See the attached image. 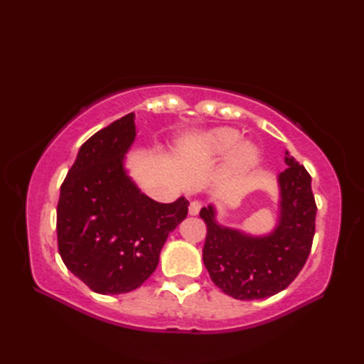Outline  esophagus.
<instances>
[{"instance_id": "1", "label": "esophagus", "mask_w": 364, "mask_h": 364, "mask_svg": "<svg viewBox=\"0 0 364 364\" xmlns=\"http://www.w3.org/2000/svg\"><path fill=\"white\" fill-rule=\"evenodd\" d=\"M200 210H202V203L200 202H191V205H189V214L191 215H197L198 213H200Z\"/></svg>"}]
</instances>
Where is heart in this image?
<instances>
[{
  "label": "heart",
  "mask_w": 364,
  "mask_h": 364,
  "mask_svg": "<svg viewBox=\"0 0 364 364\" xmlns=\"http://www.w3.org/2000/svg\"><path fill=\"white\" fill-rule=\"evenodd\" d=\"M189 154L194 159H214L227 156L225 173L228 176L244 175L258 164L259 149L250 141H241V133L230 127H218L200 134Z\"/></svg>",
  "instance_id": "heart-1"
}]
</instances>
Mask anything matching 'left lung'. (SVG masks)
<instances>
[{
	"label": "left lung",
	"mask_w": 364,
	"mask_h": 364,
	"mask_svg": "<svg viewBox=\"0 0 364 364\" xmlns=\"http://www.w3.org/2000/svg\"><path fill=\"white\" fill-rule=\"evenodd\" d=\"M288 168L278 175V219L267 235L220 225L214 205L202 208L208 233L203 262L214 284L237 300H257L288 288L311 250L316 202L311 176L286 151Z\"/></svg>",
	"instance_id": "left-lung-1"
}]
</instances>
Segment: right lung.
Masks as SVG:
<instances>
[{"instance_id": "add662e5", "label": "right lung", "mask_w": 364, "mask_h": 364, "mask_svg": "<svg viewBox=\"0 0 364 364\" xmlns=\"http://www.w3.org/2000/svg\"><path fill=\"white\" fill-rule=\"evenodd\" d=\"M134 114L115 120L81 145L60 186L58 247L64 264L98 294L139 288L159 262L162 245L186 219L189 202L159 203L128 175Z\"/></svg>"}]
</instances>
